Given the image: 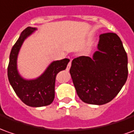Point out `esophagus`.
Here are the masks:
<instances>
[{"label": "esophagus", "instance_id": "esophagus-1", "mask_svg": "<svg viewBox=\"0 0 134 134\" xmlns=\"http://www.w3.org/2000/svg\"><path fill=\"white\" fill-rule=\"evenodd\" d=\"M71 60H70V62L69 63V64H68V66H67V70H69L70 67H71Z\"/></svg>", "mask_w": 134, "mask_h": 134}]
</instances>
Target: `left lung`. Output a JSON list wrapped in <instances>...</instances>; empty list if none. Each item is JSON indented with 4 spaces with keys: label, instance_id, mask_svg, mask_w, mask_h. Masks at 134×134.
<instances>
[{
    "label": "left lung",
    "instance_id": "8db88e82",
    "mask_svg": "<svg viewBox=\"0 0 134 134\" xmlns=\"http://www.w3.org/2000/svg\"><path fill=\"white\" fill-rule=\"evenodd\" d=\"M93 58L80 56L71 63L70 74L83 102L102 105L111 101L128 78V57L116 34L100 35Z\"/></svg>",
    "mask_w": 134,
    "mask_h": 134
}]
</instances>
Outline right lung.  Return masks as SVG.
<instances>
[{
    "label": "right lung",
    "mask_w": 134,
    "mask_h": 134,
    "mask_svg": "<svg viewBox=\"0 0 134 134\" xmlns=\"http://www.w3.org/2000/svg\"><path fill=\"white\" fill-rule=\"evenodd\" d=\"M36 30V27H27L21 33L12 49L8 66V78L10 85L20 100L32 107H44L52 103L55 98L56 75L65 70L70 61L68 58L52 61L44 72L36 79H27L21 76L17 69L19 50L25 40Z\"/></svg>",
    "instance_id": "obj_1"
}]
</instances>
